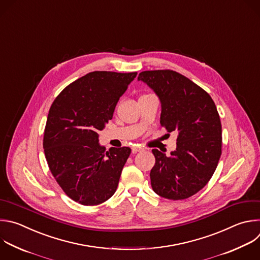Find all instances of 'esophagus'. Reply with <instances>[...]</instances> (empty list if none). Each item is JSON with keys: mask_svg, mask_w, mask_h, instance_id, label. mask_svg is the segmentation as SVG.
<instances>
[{"mask_svg": "<svg viewBox=\"0 0 260 260\" xmlns=\"http://www.w3.org/2000/svg\"><path fill=\"white\" fill-rule=\"evenodd\" d=\"M132 150H133L134 153H137V152L144 151V148H143V147H140V146H133V147H132Z\"/></svg>", "mask_w": 260, "mask_h": 260, "instance_id": "34e87169", "label": "esophagus"}]
</instances>
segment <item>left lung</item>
I'll use <instances>...</instances> for the list:
<instances>
[{
    "instance_id": "left-lung-1",
    "label": "left lung",
    "mask_w": 260,
    "mask_h": 260,
    "mask_svg": "<svg viewBox=\"0 0 260 260\" xmlns=\"http://www.w3.org/2000/svg\"><path fill=\"white\" fill-rule=\"evenodd\" d=\"M161 103L160 123L176 132L177 149L166 156L153 149V191L169 200L187 199L211 179L221 155V123L207 92L174 70H148L139 74Z\"/></svg>"
}]
</instances>
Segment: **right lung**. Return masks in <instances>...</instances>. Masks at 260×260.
Here are the masks:
<instances>
[{"mask_svg":"<svg viewBox=\"0 0 260 260\" xmlns=\"http://www.w3.org/2000/svg\"><path fill=\"white\" fill-rule=\"evenodd\" d=\"M137 72L93 71L57 96L48 114L44 151L49 168L64 193L93 206L115 193L131 148L99 144V131L112 118L119 98Z\"/></svg>","mask_w":260,"mask_h":260,"instance_id":"obj_1","label":"right lung"}]
</instances>
